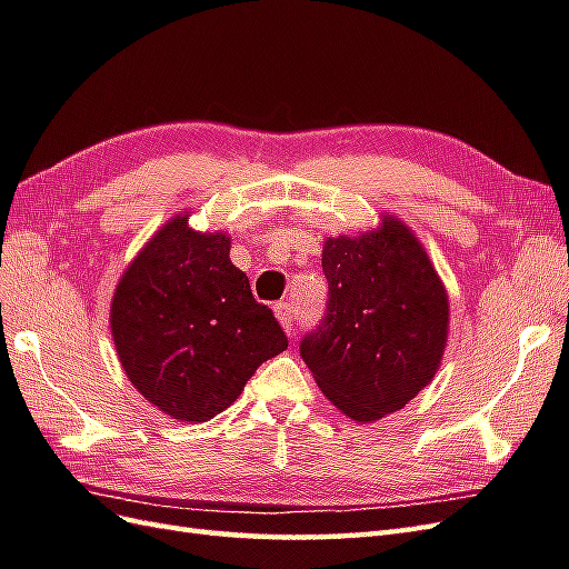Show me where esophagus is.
I'll return each mask as SVG.
<instances>
[{
	"instance_id": "esophagus-1",
	"label": "esophagus",
	"mask_w": 569,
	"mask_h": 569,
	"mask_svg": "<svg viewBox=\"0 0 569 569\" xmlns=\"http://www.w3.org/2000/svg\"><path fill=\"white\" fill-rule=\"evenodd\" d=\"M273 312H276V317H279V322H281V327L286 329L288 337H293V333H296V329H293V322H296V317H293V302L283 300V302L276 305Z\"/></svg>"
}]
</instances>
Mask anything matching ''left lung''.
<instances>
[{
  "instance_id": "8db88e82",
  "label": "left lung",
  "mask_w": 569,
  "mask_h": 569,
  "mask_svg": "<svg viewBox=\"0 0 569 569\" xmlns=\"http://www.w3.org/2000/svg\"><path fill=\"white\" fill-rule=\"evenodd\" d=\"M327 315L300 356L325 397L353 420L403 409L432 382L447 343V290L413 232L387 216L322 252Z\"/></svg>"
}]
</instances>
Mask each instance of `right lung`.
<instances>
[{
	"instance_id": "obj_1",
	"label": "right lung",
	"mask_w": 569,
	"mask_h": 569,
	"mask_svg": "<svg viewBox=\"0 0 569 569\" xmlns=\"http://www.w3.org/2000/svg\"><path fill=\"white\" fill-rule=\"evenodd\" d=\"M228 254L226 232H197L174 216L114 288L110 329L129 382L184 423L226 411L261 362L288 346Z\"/></svg>"
}]
</instances>
